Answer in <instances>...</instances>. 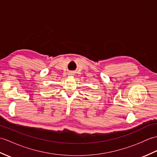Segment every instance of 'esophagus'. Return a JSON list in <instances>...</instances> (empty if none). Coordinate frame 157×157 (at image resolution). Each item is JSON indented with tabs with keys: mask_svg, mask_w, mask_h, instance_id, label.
I'll return each mask as SVG.
<instances>
[{
	"mask_svg": "<svg viewBox=\"0 0 157 157\" xmlns=\"http://www.w3.org/2000/svg\"><path fill=\"white\" fill-rule=\"evenodd\" d=\"M70 74H72V73H70ZM71 75H72V74H71Z\"/></svg>",
	"mask_w": 157,
	"mask_h": 157,
	"instance_id": "obj_1",
	"label": "esophagus"
}]
</instances>
